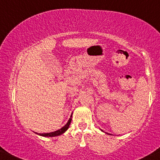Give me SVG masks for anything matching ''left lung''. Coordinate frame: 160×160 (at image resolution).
Masks as SVG:
<instances>
[{"mask_svg": "<svg viewBox=\"0 0 160 160\" xmlns=\"http://www.w3.org/2000/svg\"><path fill=\"white\" fill-rule=\"evenodd\" d=\"M107 134H109V133H107Z\"/></svg>", "mask_w": 160, "mask_h": 160, "instance_id": "left-lung-1", "label": "left lung"}]
</instances>
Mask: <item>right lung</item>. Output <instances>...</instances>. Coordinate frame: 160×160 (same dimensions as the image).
<instances>
[{"mask_svg":"<svg viewBox=\"0 0 160 160\" xmlns=\"http://www.w3.org/2000/svg\"><path fill=\"white\" fill-rule=\"evenodd\" d=\"M72 114L71 115L70 118L68 119L67 124H65L64 127H62L61 129L57 130V131L51 132H47V133H38V132H36V133L37 134V135L44 136V137H54V136H60L62 133H64V132L68 129L69 125L71 124V122H72Z\"/></svg>","mask_w":160,"mask_h":160,"instance_id":"1","label":"right lung"}]
</instances>
